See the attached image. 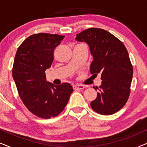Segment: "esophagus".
Wrapping results in <instances>:
<instances>
[{
  "label": "esophagus",
  "instance_id": "1",
  "mask_svg": "<svg viewBox=\"0 0 147 147\" xmlns=\"http://www.w3.org/2000/svg\"><path fill=\"white\" fill-rule=\"evenodd\" d=\"M86 87L84 86H82V85H75L74 86V90H83Z\"/></svg>",
  "mask_w": 147,
  "mask_h": 147
}]
</instances>
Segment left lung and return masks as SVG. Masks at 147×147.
<instances>
[{
	"label": "left lung",
	"mask_w": 147,
	"mask_h": 147,
	"mask_svg": "<svg viewBox=\"0 0 147 147\" xmlns=\"http://www.w3.org/2000/svg\"><path fill=\"white\" fill-rule=\"evenodd\" d=\"M76 40L89 46L93 61L92 74H101L102 84L97 97L91 102L92 109L102 115L120 110L129 97L133 69L125 46L106 30L90 28L76 35Z\"/></svg>",
	"instance_id": "obj_1"
}]
</instances>
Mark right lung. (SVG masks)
I'll use <instances>...</instances> for the list:
<instances>
[{"label": "right lung", "mask_w": 147, "mask_h": 147, "mask_svg": "<svg viewBox=\"0 0 147 147\" xmlns=\"http://www.w3.org/2000/svg\"><path fill=\"white\" fill-rule=\"evenodd\" d=\"M64 36L34 34L18 48L13 78L20 98L27 109L42 118L55 117L67 105L73 88L69 83L55 86L46 80L45 71L53 61V51Z\"/></svg>", "instance_id": "obj_1"}]
</instances>
